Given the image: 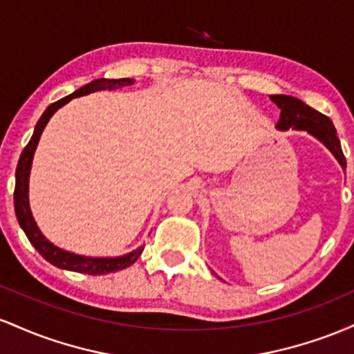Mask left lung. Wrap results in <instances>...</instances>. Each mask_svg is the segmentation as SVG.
Masks as SVG:
<instances>
[{
	"instance_id": "obj_1",
	"label": "left lung",
	"mask_w": 354,
	"mask_h": 354,
	"mask_svg": "<svg viewBox=\"0 0 354 354\" xmlns=\"http://www.w3.org/2000/svg\"><path fill=\"white\" fill-rule=\"evenodd\" d=\"M270 100L276 103V106L281 109L279 121L276 123V129L279 131H288V129H296V131H306L313 138L323 143L330 149L336 161L341 165L343 171L346 169V158H344L341 143L336 135V129L333 121L328 116L321 115L319 111L308 106L301 100L295 96L286 95H271Z\"/></svg>"
}]
</instances>
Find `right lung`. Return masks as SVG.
Returning <instances> with one entry per match:
<instances>
[{
	"label": "right lung",
	"instance_id": "add662e5",
	"mask_svg": "<svg viewBox=\"0 0 354 354\" xmlns=\"http://www.w3.org/2000/svg\"><path fill=\"white\" fill-rule=\"evenodd\" d=\"M135 84L133 78H120V80H108V78H100L91 81V83L84 84L83 88L76 89L75 93H71L70 96H64L56 103L50 104L46 108V111L43 113L39 121L35 126V133L31 136L30 143L26 145V148L23 149L21 156H19L18 168H16V185H15V211L16 218H18L19 226L24 231L30 243L36 248L39 254L43 256L46 261H50L51 265L61 270L68 271H76V273H86V274H108L113 271L124 270V268L131 266L133 263L140 258V254L143 253V246L136 248L131 253H126L123 256H115V258H93V256H83L70 253L66 250H61V248L55 246L50 239L39 231L38 225H36L33 213L30 208V198H28V188H30V171L31 165H33V156L36 151V146H38L39 138H41L43 129L46 128L50 118L55 115L61 106H64L66 103H70L73 98H80V96H86L89 93L96 91H115V89L131 86Z\"/></svg>",
	"mask_w": 354,
	"mask_h": 354
}]
</instances>
